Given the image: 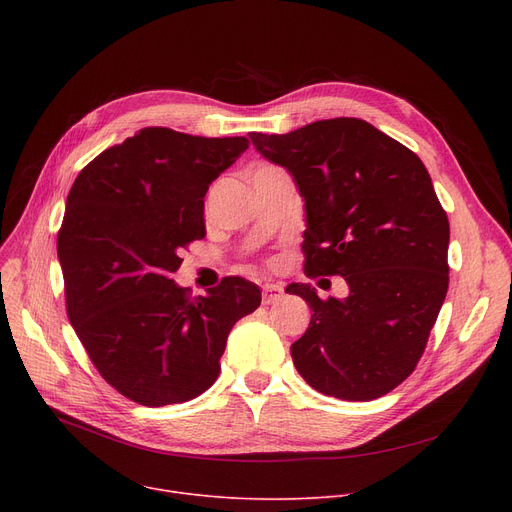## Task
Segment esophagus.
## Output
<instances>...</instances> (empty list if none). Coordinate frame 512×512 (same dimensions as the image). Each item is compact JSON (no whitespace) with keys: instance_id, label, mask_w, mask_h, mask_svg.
<instances>
[{"instance_id":"34e87169","label":"esophagus","mask_w":512,"mask_h":512,"mask_svg":"<svg viewBox=\"0 0 512 512\" xmlns=\"http://www.w3.org/2000/svg\"><path fill=\"white\" fill-rule=\"evenodd\" d=\"M261 294H263V305L278 303L282 299V286L280 284H265Z\"/></svg>"}]
</instances>
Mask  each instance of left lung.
<instances>
[{"mask_svg": "<svg viewBox=\"0 0 512 512\" xmlns=\"http://www.w3.org/2000/svg\"><path fill=\"white\" fill-rule=\"evenodd\" d=\"M249 137L305 197V276H342L351 290L286 288L313 311L294 367L326 396L388 394L415 371L448 290V215L423 161L359 118Z\"/></svg>", "mask_w": 512, "mask_h": 512, "instance_id": "1", "label": "left lung"}]
</instances>
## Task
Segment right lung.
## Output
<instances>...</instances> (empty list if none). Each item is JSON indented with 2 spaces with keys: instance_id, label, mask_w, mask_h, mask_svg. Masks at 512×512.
Instances as JSON below:
<instances>
[{
  "instance_id": "add662e5",
  "label": "right lung",
  "mask_w": 512,
  "mask_h": 512,
  "mask_svg": "<svg viewBox=\"0 0 512 512\" xmlns=\"http://www.w3.org/2000/svg\"><path fill=\"white\" fill-rule=\"evenodd\" d=\"M247 147L245 137L147 126L89 161L70 188L58 232L66 313L101 378L139 405L205 392L232 326L261 303L238 276L195 299L172 280L180 251L205 236L209 184Z\"/></svg>"
}]
</instances>
